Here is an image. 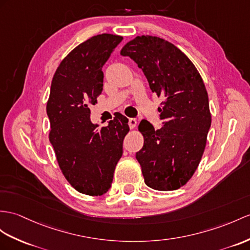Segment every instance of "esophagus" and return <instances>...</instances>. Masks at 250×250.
Wrapping results in <instances>:
<instances>
[{"mask_svg": "<svg viewBox=\"0 0 250 250\" xmlns=\"http://www.w3.org/2000/svg\"><path fill=\"white\" fill-rule=\"evenodd\" d=\"M128 125H129V127H130V129H133L136 127V125H137V120L136 119H129L128 120Z\"/></svg>", "mask_w": 250, "mask_h": 250, "instance_id": "34e87169", "label": "esophagus"}]
</instances>
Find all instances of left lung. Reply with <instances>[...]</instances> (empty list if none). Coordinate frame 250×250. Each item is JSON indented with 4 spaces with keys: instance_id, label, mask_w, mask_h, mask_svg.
<instances>
[{
    "instance_id": "1",
    "label": "left lung",
    "mask_w": 250,
    "mask_h": 250,
    "mask_svg": "<svg viewBox=\"0 0 250 250\" xmlns=\"http://www.w3.org/2000/svg\"><path fill=\"white\" fill-rule=\"evenodd\" d=\"M147 78L163 102L158 108L163 126L142 120L144 145L136 154L145 185L158 191L185 186L195 173L211 126L208 93L195 65L177 46L159 37L138 36L121 50Z\"/></svg>"
}]
</instances>
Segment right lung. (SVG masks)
I'll use <instances>...</instances> for the list:
<instances>
[{
    "instance_id": "obj_1",
    "label": "right lung",
    "mask_w": 250,
    "mask_h": 250,
    "mask_svg": "<svg viewBox=\"0 0 250 250\" xmlns=\"http://www.w3.org/2000/svg\"><path fill=\"white\" fill-rule=\"evenodd\" d=\"M123 37L93 36L72 50L55 72L46 104L48 138L69 184L90 196L111 187L115 166L123 154L128 119L118 113L101 127L90 120V105L103 91V65Z\"/></svg>"
}]
</instances>
